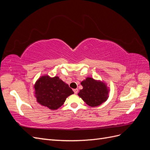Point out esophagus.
Wrapping results in <instances>:
<instances>
[{"label":"esophagus","mask_w":150,"mask_h":150,"mask_svg":"<svg viewBox=\"0 0 150 150\" xmlns=\"http://www.w3.org/2000/svg\"><path fill=\"white\" fill-rule=\"evenodd\" d=\"M73 91H74V94H77V93H78V89H73Z\"/></svg>","instance_id":"1"}]
</instances>
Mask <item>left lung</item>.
Here are the masks:
<instances>
[{
	"label": "left lung",
	"mask_w": 150,
	"mask_h": 150,
	"mask_svg": "<svg viewBox=\"0 0 150 150\" xmlns=\"http://www.w3.org/2000/svg\"><path fill=\"white\" fill-rule=\"evenodd\" d=\"M83 88L78 93V96L91 107H96L107 101L109 88L106 83L88 77L81 83Z\"/></svg>",
	"instance_id": "8db88e82"
}]
</instances>
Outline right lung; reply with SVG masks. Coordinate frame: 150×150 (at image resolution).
<instances>
[{
	"label": "right lung",
	"instance_id": "right-lung-1",
	"mask_svg": "<svg viewBox=\"0 0 150 150\" xmlns=\"http://www.w3.org/2000/svg\"><path fill=\"white\" fill-rule=\"evenodd\" d=\"M34 96L40 105L51 110H56L65 102L66 98L74 94L69 85L58 76H40L34 85Z\"/></svg>",
	"mask_w": 150,
	"mask_h": 150
}]
</instances>
